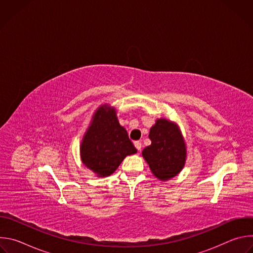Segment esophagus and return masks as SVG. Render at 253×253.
Wrapping results in <instances>:
<instances>
[{
	"mask_svg": "<svg viewBox=\"0 0 253 253\" xmlns=\"http://www.w3.org/2000/svg\"><path fill=\"white\" fill-rule=\"evenodd\" d=\"M134 145H135V147H136V149H137L138 151L141 150V148H142V143H141L140 141H135V142H134Z\"/></svg>",
	"mask_w": 253,
	"mask_h": 253,
	"instance_id": "1",
	"label": "esophagus"
}]
</instances>
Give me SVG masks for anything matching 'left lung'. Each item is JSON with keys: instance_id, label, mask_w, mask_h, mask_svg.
<instances>
[{"instance_id": "1", "label": "left lung", "mask_w": 253, "mask_h": 253, "mask_svg": "<svg viewBox=\"0 0 253 253\" xmlns=\"http://www.w3.org/2000/svg\"><path fill=\"white\" fill-rule=\"evenodd\" d=\"M149 138L151 145L144 148L142 156L153 175L161 181L175 177L186 160V144L178 126L167 119H157Z\"/></svg>"}]
</instances>
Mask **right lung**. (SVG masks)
<instances>
[{
  "instance_id": "1",
  "label": "right lung",
  "mask_w": 253,
  "mask_h": 253,
  "mask_svg": "<svg viewBox=\"0 0 253 253\" xmlns=\"http://www.w3.org/2000/svg\"><path fill=\"white\" fill-rule=\"evenodd\" d=\"M137 149L119 124L115 108L104 104L95 111L80 147L83 164L98 177L116 171L124 158Z\"/></svg>"
}]
</instances>
